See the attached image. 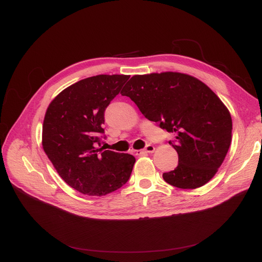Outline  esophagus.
<instances>
[{
  "instance_id": "esophagus-1",
  "label": "esophagus",
  "mask_w": 262,
  "mask_h": 262,
  "mask_svg": "<svg viewBox=\"0 0 262 262\" xmlns=\"http://www.w3.org/2000/svg\"><path fill=\"white\" fill-rule=\"evenodd\" d=\"M154 150H155L154 145L148 144V145H146V147H145L143 150H137L136 154H137V155H140V154H142V153H153Z\"/></svg>"
}]
</instances>
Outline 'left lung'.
<instances>
[{
  "label": "left lung",
  "instance_id": "left-lung-1",
  "mask_svg": "<svg viewBox=\"0 0 262 262\" xmlns=\"http://www.w3.org/2000/svg\"><path fill=\"white\" fill-rule=\"evenodd\" d=\"M121 91L149 121L175 133L169 142L178 166L162 177L180 189L207 184L223 163L231 142L232 122L227 107L200 79L184 73L134 75Z\"/></svg>",
  "mask_w": 262,
  "mask_h": 262
}]
</instances>
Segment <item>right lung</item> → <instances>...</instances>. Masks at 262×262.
Returning <instances> with one entry per match:
<instances>
[{"label": "right lung", "mask_w": 262, "mask_h": 262, "mask_svg": "<svg viewBox=\"0 0 262 262\" xmlns=\"http://www.w3.org/2000/svg\"><path fill=\"white\" fill-rule=\"evenodd\" d=\"M128 78L101 74L81 79L62 90L47 109L43 150L62 180L82 194L106 195L129 180L135 157L98 147L105 109Z\"/></svg>", "instance_id": "obj_1"}]
</instances>
